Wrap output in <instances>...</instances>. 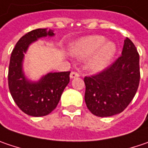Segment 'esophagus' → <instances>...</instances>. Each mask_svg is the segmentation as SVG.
<instances>
[{"instance_id": "esophagus-1", "label": "esophagus", "mask_w": 148, "mask_h": 148, "mask_svg": "<svg viewBox=\"0 0 148 148\" xmlns=\"http://www.w3.org/2000/svg\"><path fill=\"white\" fill-rule=\"evenodd\" d=\"M79 74L78 72H76V71H72V72L70 73V78H71V79L75 78V77H79Z\"/></svg>"}]
</instances>
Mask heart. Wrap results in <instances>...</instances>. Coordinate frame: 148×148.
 I'll list each match as a JSON object with an SVG mask.
<instances>
[{
  "label": "heart",
  "mask_w": 148,
  "mask_h": 148,
  "mask_svg": "<svg viewBox=\"0 0 148 148\" xmlns=\"http://www.w3.org/2000/svg\"><path fill=\"white\" fill-rule=\"evenodd\" d=\"M74 55L87 57L91 55L89 64L94 69H100L108 64L115 56L116 46L114 42L106 41L101 35H93L79 40L71 48Z\"/></svg>",
  "instance_id": "obj_1"
}]
</instances>
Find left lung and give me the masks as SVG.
Masks as SVG:
<instances>
[{"instance_id": "obj_1", "label": "left lung", "mask_w": 148, "mask_h": 148, "mask_svg": "<svg viewBox=\"0 0 148 148\" xmlns=\"http://www.w3.org/2000/svg\"><path fill=\"white\" fill-rule=\"evenodd\" d=\"M84 100L95 116H111L122 112L134 98L140 82L139 53L126 38L121 55L98 74L85 76Z\"/></svg>"}]
</instances>
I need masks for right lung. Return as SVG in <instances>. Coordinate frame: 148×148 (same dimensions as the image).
<instances>
[{
  "instance_id": "obj_1",
  "label": "right lung",
  "mask_w": 148,
  "mask_h": 148,
  "mask_svg": "<svg viewBox=\"0 0 148 148\" xmlns=\"http://www.w3.org/2000/svg\"><path fill=\"white\" fill-rule=\"evenodd\" d=\"M53 35V31L48 32L45 28L31 31L16 42L11 55L8 69L10 93L16 106L32 116H43L51 113L69 83V71L49 73L37 83L28 81L22 72V59L30 43L42 37Z\"/></svg>"
}]
</instances>
